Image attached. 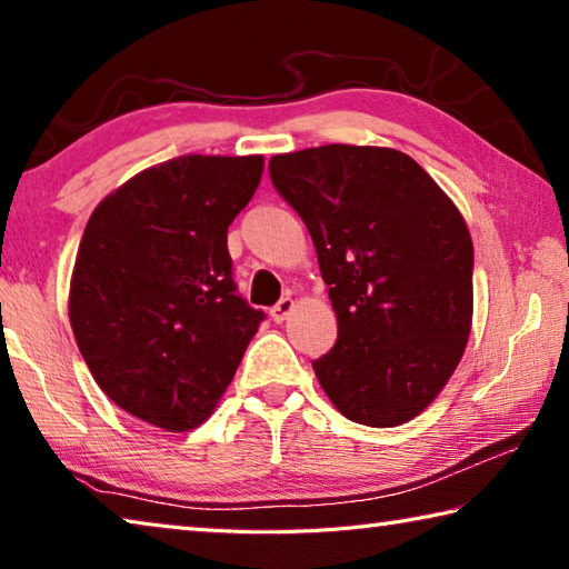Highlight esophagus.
Returning a JSON list of instances; mask_svg holds the SVG:
<instances>
[{"instance_id":"obj_1","label":"esophagus","mask_w":569,"mask_h":569,"mask_svg":"<svg viewBox=\"0 0 569 569\" xmlns=\"http://www.w3.org/2000/svg\"><path fill=\"white\" fill-rule=\"evenodd\" d=\"M293 311V298L291 296H286V298H281V301H278L273 308H271V319L276 321V323H283L286 319H288V313Z\"/></svg>"}]
</instances>
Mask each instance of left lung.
I'll use <instances>...</instances> for the list:
<instances>
[{
  "label": "left lung",
  "instance_id": "1",
  "mask_svg": "<svg viewBox=\"0 0 569 569\" xmlns=\"http://www.w3.org/2000/svg\"><path fill=\"white\" fill-rule=\"evenodd\" d=\"M311 233L339 321L316 379L346 419L399 427L455 373L471 329L475 246L417 160L391 148L321 146L268 162Z\"/></svg>",
  "mask_w": 569,
  "mask_h": 569
}]
</instances>
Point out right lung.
I'll return each mask as SVG.
<instances>
[{"label": "right lung", "mask_w": 569, "mask_h": 569, "mask_svg": "<svg viewBox=\"0 0 569 569\" xmlns=\"http://www.w3.org/2000/svg\"><path fill=\"white\" fill-rule=\"evenodd\" d=\"M263 156H182L94 208L70 283V323L98 387L132 417L188 431L213 413L266 319L236 293L228 226Z\"/></svg>", "instance_id": "obj_1"}]
</instances>
